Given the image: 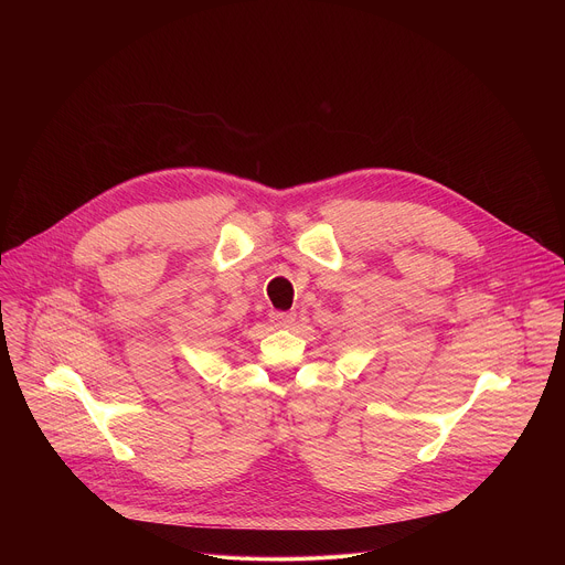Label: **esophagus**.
<instances>
[{
	"mask_svg": "<svg viewBox=\"0 0 565 565\" xmlns=\"http://www.w3.org/2000/svg\"><path fill=\"white\" fill-rule=\"evenodd\" d=\"M275 329H290L295 324V312H270Z\"/></svg>",
	"mask_w": 565,
	"mask_h": 565,
	"instance_id": "1",
	"label": "esophagus"
}]
</instances>
